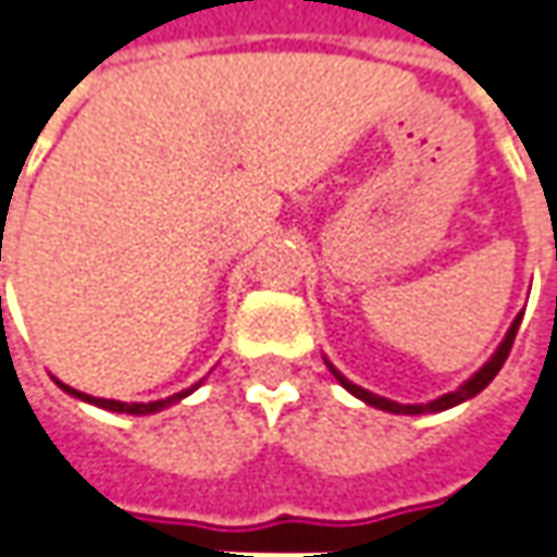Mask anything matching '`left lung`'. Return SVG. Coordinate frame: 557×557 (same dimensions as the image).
Returning <instances> with one entry per match:
<instances>
[{
  "label": "left lung",
  "instance_id": "1",
  "mask_svg": "<svg viewBox=\"0 0 557 557\" xmlns=\"http://www.w3.org/2000/svg\"><path fill=\"white\" fill-rule=\"evenodd\" d=\"M520 318H515V324L508 326V333H505V339L498 343V349L490 355V361L476 371L473 376H468L458 389H451L446 396H440V399L433 401H418V405H401V401H393V399H383V396H376L371 389H364V386H358V383H351L349 376H343L330 361H326V368H330V374L336 376L339 383H343V389H349L355 399H361L364 405H374L380 411H393V414H436V411H446V408H455V405H461V401L473 399L476 393H483L490 383H493V376L502 371V364H505V358H508V351H511V343H515V336H518V326H520Z\"/></svg>",
  "mask_w": 557,
  "mask_h": 557
}]
</instances>
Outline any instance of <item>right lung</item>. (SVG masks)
<instances>
[{
	"label": "right lung",
	"instance_id": "obj_1",
	"mask_svg": "<svg viewBox=\"0 0 557 557\" xmlns=\"http://www.w3.org/2000/svg\"><path fill=\"white\" fill-rule=\"evenodd\" d=\"M55 383H59L67 396H74V399H81V401H89V405H96V408H106V411H117V414H156V411H164V408H171V405H177L181 399H186L193 389H199V383H196V386H189V389H183V393H174V396H168V399L117 401V399H96V396H86V393L74 389V386H67V383H61V380H55Z\"/></svg>",
	"mask_w": 557,
	"mask_h": 557
}]
</instances>
